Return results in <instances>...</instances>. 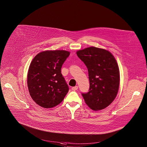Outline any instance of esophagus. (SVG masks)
Masks as SVG:
<instances>
[{"mask_svg": "<svg viewBox=\"0 0 147 147\" xmlns=\"http://www.w3.org/2000/svg\"><path fill=\"white\" fill-rule=\"evenodd\" d=\"M71 89H72V90H73V91H76V90H77V89H78V86H74V87H73L72 88H71Z\"/></svg>", "mask_w": 147, "mask_h": 147, "instance_id": "34e87169", "label": "esophagus"}]
</instances>
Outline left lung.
<instances>
[{"instance_id":"1","label":"left lung","mask_w":147,"mask_h":147,"mask_svg":"<svg viewBox=\"0 0 147 147\" xmlns=\"http://www.w3.org/2000/svg\"><path fill=\"white\" fill-rule=\"evenodd\" d=\"M89 73V91L82 93L94 111L106 108L115 99L119 86V70L113 55L104 49L91 47L77 52Z\"/></svg>"}]
</instances>
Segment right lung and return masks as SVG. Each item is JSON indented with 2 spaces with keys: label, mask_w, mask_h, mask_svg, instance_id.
Segmentation results:
<instances>
[{
  "label": "right lung",
  "mask_w": 147,
  "mask_h": 147,
  "mask_svg": "<svg viewBox=\"0 0 147 147\" xmlns=\"http://www.w3.org/2000/svg\"><path fill=\"white\" fill-rule=\"evenodd\" d=\"M70 55L64 50L45 51L38 54L29 65L28 87L33 100L44 108L60 104L69 88L61 71Z\"/></svg>",
  "instance_id": "right-lung-1"
}]
</instances>
